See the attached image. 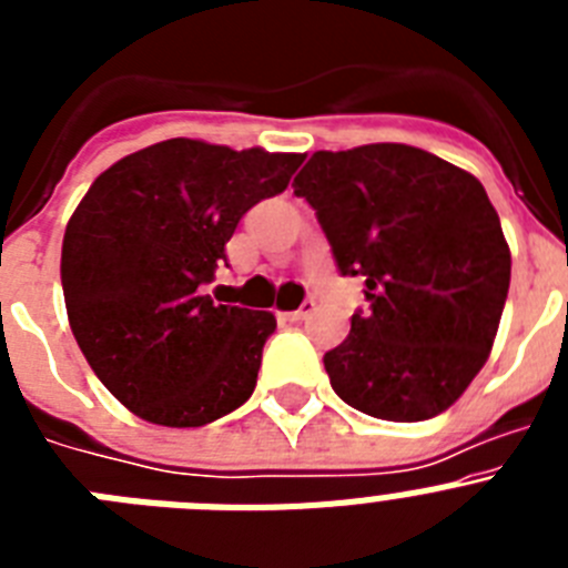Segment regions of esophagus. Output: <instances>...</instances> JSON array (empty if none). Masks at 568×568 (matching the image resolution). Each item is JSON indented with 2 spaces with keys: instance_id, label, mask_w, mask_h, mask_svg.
<instances>
[{
  "instance_id": "34e87169",
  "label": "esophagus",
  "mask_w": 568,
  "mask_h": 568,
  "mask_svg": "<svg viewBox=\"0 0 568 568\" xmlns=\"http://www.w3.org/2000/svg\"><path fill=\"white\" fill-rule=\"evenodd\" d=\"M315 313V301H304V304H301L298 310H293V313H278L281 315V321H307L310 315Z\"/></svg>"
}]
</instances>
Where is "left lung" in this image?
<instances>
[{"mask_svg": "<svg viewBox=\"0 0 568 568\" xmlns=\"http://www.w3.org/2000/svg\"><path fill=\"white\" fill-rule=\"evenodd\" d=\"M341 275L369 301L324 355L335 395L384 420H426L486 364L511 255L484 184L409 144L318 150L295 175Z\"/></svg>", "mask_w": 568, "mask_h": 568, "instance_id": "left-lung-1", "label": "left lung"}]
</instances>
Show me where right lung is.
Masks as SVG:
<instances>
[{"mask_svg": "<svg viewBox=\"0 0 568 568\" xmlns=\"http://www.w3.org/2000/svg\"><path fill=\"white\" fill-rule=\"evenodd\" d=\"M304 153L168 139L90 184L62 241L70 329L115 400L159 426H204L253 395L267 310L202 293L241 215L287 190Z\"/></svg>", "mask_w": 568, "mask_h": 568, "instance_id": "add662e5", "label": "right lung"}]
</instances>
